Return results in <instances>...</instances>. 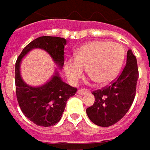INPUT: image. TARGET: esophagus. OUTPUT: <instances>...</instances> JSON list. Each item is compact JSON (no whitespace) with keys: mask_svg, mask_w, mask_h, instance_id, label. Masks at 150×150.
<instances>
[{"mask_svg":"<svg viewBox=\"0 0 150 150\" xmlns=\"http://www.w3.org/2000/svg\"><path fill=\"white\" fill-rule=\"evenodd\" d=\"M89 91H87V90H83V89H81V90H79L78 91V93L79 94V95H82V96H83V95H85L86 93H88Z\"/></svg>","mask_w":150,"mask_h":150,"instance_id":"1","label":"esophagus"}]
</instances>
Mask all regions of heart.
Masks as SVG:
<instances>
[{
    "instance_id": "obj_1",
    "label": "heart",
    "mask_w": 150,
    "mask_h": 150,
    "mask_svg": "<svg viewBox=\"0 0 150 150\" xmlns=\"http://www.w3.org/2000/svg\"><path fill=\"white\" fill-rule=\"evenodd\" d=\"M124 59L125 49L120 44L109 41H95L81 46L75 53V59H67L64 70L72 84L78 82L86 68L91 78L103 85L116 79Z\"/></svg>"
}]
</instances>
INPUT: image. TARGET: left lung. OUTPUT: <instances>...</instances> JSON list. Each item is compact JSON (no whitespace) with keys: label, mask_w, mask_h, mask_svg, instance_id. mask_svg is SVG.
Listing matches in <instances>:
<instances>
[{"label":"left lung","mask_w":150,"mask_h":150,"mask_svg":"<svg viewBox=\"0 0 150 150\" xmlns=\"http://www.w3.org/2000/svg\"><path fill=\"white\" fill-rule=\"evenodd\" d=\"M138 69L136 56L127 51L126 64L120 77L103 90L94 91V104L86 109L95 125L108 127L120 120L130 109L136 95Z\"/></svg>","instance_id":"obj_1"}]
</instances>
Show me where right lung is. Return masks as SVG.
Segmentation results:
<instances>
[{
    "label": "right lung",
    "mask_w": 150,
    "mask_h": 150,
    "mask_svg": "<svg viewBox=\"0 0 150 150\" xmlns=\"http://www.w3.org/2000/svg\"><path fill=\"white\" fill-rule=\"evenodd\" d=\"M66 44L65 38L40 37L22 50L15 64L16 96L19 108L26 118L40 126L48 127L59 122L67 100L75 95L77 89L62 81L57 68L45 83L39 86L30 85L21 77V62L31 50L39 48L46 51L60 70L64 65Z\"/></svg>",
    "instance_id": "right-lung-1"
}]
</instances>
